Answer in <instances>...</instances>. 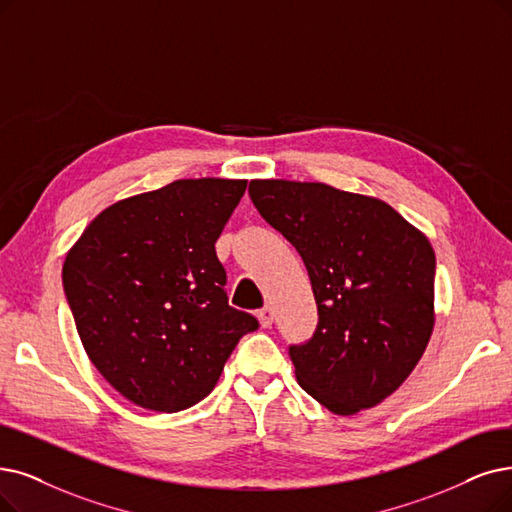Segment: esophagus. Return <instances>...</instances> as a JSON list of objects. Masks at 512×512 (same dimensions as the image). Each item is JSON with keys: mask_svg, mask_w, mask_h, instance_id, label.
Masks as SVG:
<instances>
[{"mask_svg": "<svg viewBox=\"0 0 512 512\" xmlns=\"http://www.w3.org/2000/svg\"><path fill=\"white\" fill-rule=\"evenodd\" d=\"M273 317H275V313H273V309H271L269 304L262 306V309L258 311V321H260L262 327H271L273 325Z\"/></svg>", "mask_w": 512, "mask_h": 512, "instance_id": "34e87169", "label": "esophagus"}]
</instances>
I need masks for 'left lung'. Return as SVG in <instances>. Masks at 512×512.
<instances>
[{
    "label": "left lung",
    "instance_id": "left-lung-1",
    "mask_svg": "<svg viewBox=\"0 0 512 512\" xmlns=\"http://www.w3.org/2000/svg\"><path fill=\"white\" fill-rule=\"evenodd\" d=\"M260 216L304 260L319 323L290 346L298 384L332 414L393 395L435 327V252L386 201L323 182L252 180Z\"/></svg>",
    "mask_w": 512,
    "mask_h": 512
}]
</instances>
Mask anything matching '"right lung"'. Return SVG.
I'll return each mask as SVG.
<instances>
[{"instance_id":"1","label":"right lung","mask_w":512,"mask_h":512,"mask_svg":"<svg viewBox=\"0 0 512 512\" xmlns=\"http://www.w3.org/2000/svg\"><path fill=\"white\" fill-rule=\"evenodd\" d=\"M248 180L182 178L102 210L67 252L81 344L119 395L180 412L216 386L258 321L229 306L214 243Z\"/></svg>"}]
</instances>
